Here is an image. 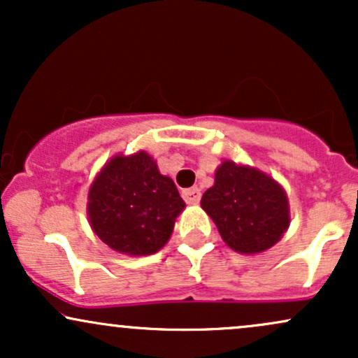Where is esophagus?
Listing matches in <instances>:
<instances>
[{"label":"esophagus","instance_id":"obj_1","mask_svg":"<svg viewBox=\"0 0 358 358\" xmlns=\"http://www.w3.org/2000/svg\"><path fill=\"white\" fill-rule=\"evenodd\" d=\"M182 196L187 203L196 205L200 202V199H202V193H200L199 188H187V190L182 192Z\"/></svg>","mask_w":358,"mask_h":358}]
</instances>
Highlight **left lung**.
Returning a JSON list of instances; mask_svg holds the SVG:
<instances>
[{"instance_id": "left-lung-1", "label": "left lung", "mask_w": 358, "mask_h": 358, "mask_svg": "<svg viewBox=\"0 0 358 358\" xmlns=\"http://www.w3.org/2000/svg\"><path fill=\"white\" fill-rule=\"evenodd\" d=\"M200 203L225 244L242 254L273 248L289 225L285 190L261 171L232 162L219 166Z\"/></svg>"}]
</instances>
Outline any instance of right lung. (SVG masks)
<instances>
[{"label": "right lung", "instance_id": "add662e5", "mask_svg": "<svg viewBox=\"0 0 358 358\" xmlns=\"http://www.w3.org/2000/svg\"><path fill=\"white\" fill-rule=\"evenodd\" d=\"M185 208L173 180L163 176L145 151L116 156L89 192L92 231L117 252L148 256L159 250Z\"/></svg>", "mask_w": 358, "mask_h": 358}]
</instances>
